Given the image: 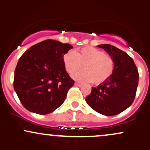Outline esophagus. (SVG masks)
I'll use <instances>...</instances> for the list:
<instances>
[{
	"mask_svg": "<svg viewBox=\"0 0 150 150\" xmlns=\"http://www.w3.org/2000/svg\"><path fill=\"white\" fill-rule=\"evenodd\" d=\"M75 86H79V87H81L82 86V84L80 83H77V82H76Z\"/></svg>",
	"mask_w": 150,
	"mask_h": 150,
	"instance_id": "1",
	"label": "esophagus"
}]
</instances>
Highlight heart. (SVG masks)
<instances>
[{"label": "heart", "instance_id": "b5f03b06", "mask_svg": "<svg viewBox=\"0 0 150 150\" xmlns=\"http://www.w3.org/2000/svg\"><path fill=\"white\" fill-rule=\"evenodd\" d=\"M65 69L70 75L81 69L83 72L74 75L76 80L81 82H93L94 84L104 83L111 76L114 70L112 57L93 47H84L75 52L68 51L62 56Z\"/></svg>", "mask_w": 150, "mask_h": 150}]
</instances>
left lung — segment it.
<instances>
[{
  "label": "left lung",
  "mask_w": 150,
  "mask_h": 150,
  "mask_svg": "<svg viewBox=\"0 0 150 150\" xmlns=\"http://www.w3.org/2000/svg\"><path fill=\"white\" fill-rule=\"evenodd\" d=\"M112 57L114 70L111 76L86 98L91 108L102 115H115L134 101L138 86L139 73L132 58L120 49L108 44L98 45Z\"/></svg>",
  "instance_id": "8db88e82"
}]
</instances>
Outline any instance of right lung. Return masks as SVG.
<instances>
[{"instance_id": "1", "label": "right lung", "mask_w": 150, "mask_h": 150, "mask_svg": "<svg viewBox=\"0 0 150 150\" xmlns=\"http://www.w3.org/2000/svg\"><path fill=\"white\" fill-rule=\"evenodd\" d=\"M73 47L54 40L33 45L21 57L15 70V91L27 110L40 115L55 110L74 84L62 62Z\"/></svg>"}]
</instances>
